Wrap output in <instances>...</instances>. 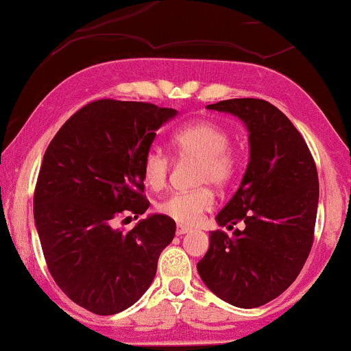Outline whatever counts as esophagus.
<instances>
[{
    "label": "esophagus",
    "instance_id": "esophagus-1",
    "mask_svg": "<svg viewBox=\"0 0 351 351\" xmlns=\"http://www.w3.org/2000/svg\"><path fill=\"white\" fill-rule=\"evenodd\" d=\"M189 231H191V228L189 226H183V224H178V226H176V234L178 236L186 234V232H189Z\"/></svg>",
    "mask_w": 351,
    "mask_h": 351
}]
</instances>
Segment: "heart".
<instances>
[{"label":"heart","instance_id":"obj_1","mask_svg":"<svg viewBox=\"0 0 351 351\" xmlns=\"http://www.w3.org/2000/svg\"><path fill=\"white\" fill-rule=\"evenodd\" d=\"M171 145L180 158L198 160L196 183H211L215 186H226L239 170V152L229 145V132L221 125L209 120H199L178 128L173 134ZM171 160L162 148L152 147L142 160V176L148 188H165L170 175ZM215 204V193L209 188L193 191L171 193L158 203L162 215L181 224H193L201 213Z\"/></svg>","mask_w":351,"mask_h":351}]
</instances>
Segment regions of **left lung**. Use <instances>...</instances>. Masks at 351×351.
<instances>
[{
  "label": "left lung",
  "instance_id": "1",
  "mask_svg": "<svg viewBox=\"0 0 351 351\" xmlns=\"http://www.w3.org/2000/svg\"><path fill=\"white\" fill-rule=\"evenodd\" d=\"M209 110L239 117L249 132V163L239 188L217 213L201 280L241 308L267 304L297 279L313 244L318 176L307 143L277 107L261 99H229Z\"/></svg>",
  "mask_w": 351,
  "mask_h": 351
}]
</instances>
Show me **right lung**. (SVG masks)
<instances>
[{"label":"right lung","instance_id":"right-lung-1","mask_svg":"<svg viewBox=\"0 0 351 351\" xmlns=\"http://www.w3.org/2000/svg\"><path fill=\"white\" fill-rule=\"evenodd\" d=\"M175 115L147 102L95 100L59 128L44 153L34 191L44 259L60 291L88 312L114 315L134 305L175 237V221L165 215L127 232L115 228L119 216L138 217L150 206L142 160Z\"/></svg>","mask_w":351,"mask_h":351}]
</instances>
